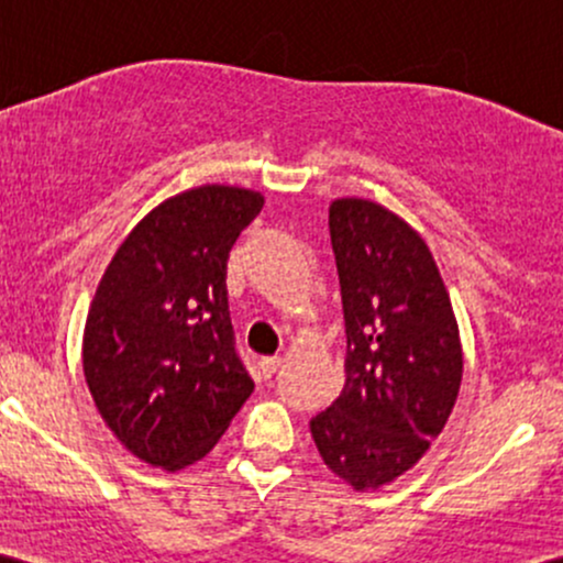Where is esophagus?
<instances>
[{"mask_svg":"<svg viewBox=\"0 0 563 563\" xmlns=\"http://www.w3.org/2000/svg\"><path fill=\"white\" fill-rule=\"evenodd\" d=\"M280 363H283V360L277 357V354H275V357H262V360H260L262 376H264V378H273L275 373H277V367H280Z\"/></svg>","mask_w":563,"mask_h":563,"instance_id":"obj_1","label":"esophagus"}]
</instances>
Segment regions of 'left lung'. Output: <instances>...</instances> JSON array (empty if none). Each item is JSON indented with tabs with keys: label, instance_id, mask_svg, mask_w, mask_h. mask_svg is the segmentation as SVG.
Segmentation results:
<instances>
[{
	"label": "left lung",
	"instance_id": "8db88e82",
	"mask_svg": "<svg viewBox=\"0 0 563 563\" xmlns=\"http://www.w3.org/2000/svg\"><path fill=\"white\" fill-rule=\"evenodd\" d=\"M344 307L339 399L309 421L325 466L357 493L410 471L442 434L463 378L450 294L429 245L365 198L328 211Z\"/></svg>",
	"mask_w": 563,
	"mask_h": 563
}]
</instances>
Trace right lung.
Masks as SVG:
<instances>
[{
	"label": "right lung",
	"instance_id": "right-lung-1",
	"mask_svg": "<svg viewBox=\"0 0 563 563\" xmlns=\"http://www.w3.org/2000/svg\"><path fill=\"white\" fill-rule=\"evenodd\" d=\"M262 206V192L232 185L166 198L124 238L95 290L84 378L108 429L151 466L200 461L254 391L224 277Z\"/></svg>",
	"mask_w": 563,
	"mask_h": 563
}]
</instances>
